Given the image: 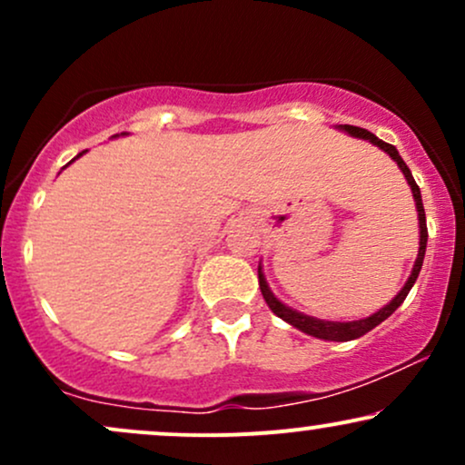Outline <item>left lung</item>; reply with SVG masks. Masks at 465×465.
I'll use <instances>...</instances> for the list:
<instances>
[{
    "label": "left lung",
    "instance_id": "obj_1",
    "mask_svg": "<svg viewBox=\"0 0 465 465\" xmlns=\"http://www.w3.org/2000/svg\"><path fill=\"white\" fill-rule=\"evenodd\" d=\"M345 131L350 133V135L354 137H362V140H370L373 146L382 148V151L391 154V159L400 165V170L404 173V177H407L411 190H413V199H415V207H418V218H420V253H418V260H415V266H413V273H411L409 282L404 284L402 291L398 292L396 297H393L391 303H387L385 308H381L376 314H371V317L367 319H361V322H350V323H334V322H322V319H314V317H308V314H302V312H295L291 311V308L284 306L282 302H277L273 297V292L269 291V286H266L264 282V275L262 271L258 269V280H260V291H262V297L264 302L269 303V308L273 311L277 317L284 319L291 325H295L297 330H302V332L311 334V336H317V339H325V341H351V339H359V336L367 334L370 330L376 328L378 323L385 322L387 317H391L393 312L398 311V306L407 300L409 291L413 288L415 280H418L420 275V269H421V262H424V253H426V240H429V229H426V214H424V205H421V194H420V188L418 183H415L413 174H411V170L407 168V163L402 162V157H400L396 146H391V143L378 140L373 133H370L367 129H361V126H350L345 124L343 126Z\"/></svg>",
    "mask_w": 465,
    "mask_h": 465
}]
</instances>
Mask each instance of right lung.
Instances as JSON below:
<instances>
[{"instance_id": "obj_1", "label": "right lung", "mask_w": 465, "mask_h": 465, "mask_svg": "<svg viewBox=\"0 0 465 465\" xmlns=\"http://www.w3.org/2000/svg\"><path fill=\"white\" fill-rule=\"evenodd\" d=\"M80 154H83V153H80ZM80 154H78V157H80Z\"/></svg>"}]
</instances>
